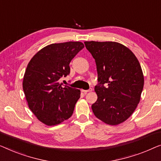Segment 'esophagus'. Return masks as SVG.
Masks as SVG:
<instances>
[{
	"mask_svg": "<svg viewBox=\"0 0 161 161\" xmlns=\"http://www.w3.org/2000/svg\"><path fill=\"white\" fill-rule=\"evenodd\" d=\"M92 90V89H90V90H81V92H84V93H85V94H86V93H87L88 92H91Z\"/></svg>",
	"mask_w": 161,
	"mask_h": 161,
	"instance_id": "obj_1",
	"label": "esophagus"
}]
</instances>
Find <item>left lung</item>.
<instances>
[{"label": "left lung", "mask_w": 161, "mask_h": 161, "mask_svg": "<svg viewBox=\"0 0 161 161\" xmlns=\"http://www.w3.org/2000/svg\"><path fill=\"white\" fill-rule=\"evenodd\" d=\"M96 63L98 99L92 105L95 116L117 125L131 116L141 99L144 75L140 63L128 47L114 42H85Z\"/></svg>", "instance_id": "1"}]
</instances>
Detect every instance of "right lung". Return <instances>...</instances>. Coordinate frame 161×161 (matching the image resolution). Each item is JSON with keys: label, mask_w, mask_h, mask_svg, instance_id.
<instances>
[{"label": "right lung", "mask_w": 161, "mask_h": 161, "mask_svg": "<svg viewBox=\"0 0 161 161\" xmlns=\"http://www.w3.org/2000/svg\"><path fill=\"white\" fill-rule=\"evenodd\" d=\"M83 48L80 42L52 44L28 63L22 88L30 109L45 125H58L73 114L80 90L62 86L59 80L69 74L70 62Z\"/></svg>", "instance_id": "1"}]
</instances>
